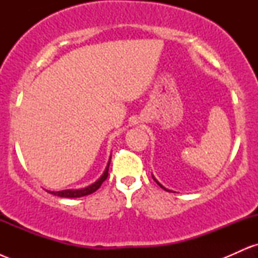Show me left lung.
Masks as SVG:
<instances>
[{
  "instance_id": "obj_1",
  "label": "left lung",
  "mask_w": 258,
  "mask_h": 258,
  "mask_svg": "<svg viewBox=\"0 0 258 258\" xmlns=\"http://www.w3.org/2000/svg\"><path fill=\"white\" fill-rule=\"evenodd\" d=\"M153 178H154V177H153ZM154 180H155V182H156V183H158V184H159L160 186H161V188H162V189H165V190H167V189H166V188H164V186H162L161 184H160V183H159V182H158V180H156L155 178H154ZM167 191H168V190H167Z\"/></svg>"
}]
</instances>
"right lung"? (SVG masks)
I'll use <instances>...</instances> for the list:
<instances>
[{
  "label": "right lung",
  "mask_w": 258,
  "mask_h": 258,
  "mask_svg": "<svg viewBox=\"0 0 258 258\" xmlns=\"http://www.w3.org/2000/svg\"><path fill=\"white\" fill-rule=\"evenodd\" d=\"M109 165H110V161L108 162V166H106L104 173L102 174V177H100L97 182H94L93 184L88 185L87 188L78 189V190H70L69 189V190H61V191H48V193L58 195V197H60V198H80V197H86V195H90L92 193H94L97 189H99V186L102 185V183L104 182L106 178H108Z\"/></svg>",
  "instance_id": "add662e5"
}]
</instances>
